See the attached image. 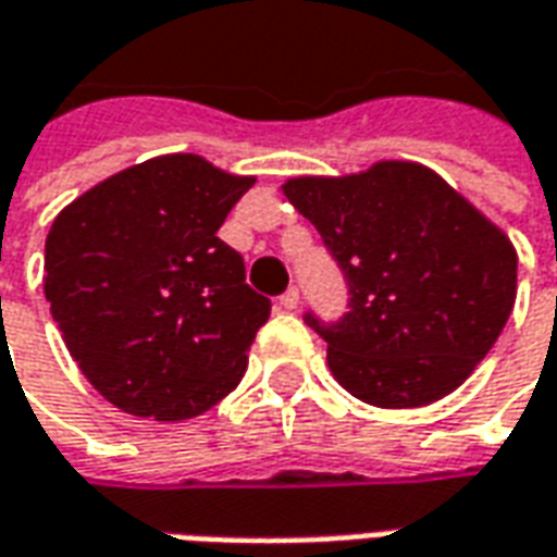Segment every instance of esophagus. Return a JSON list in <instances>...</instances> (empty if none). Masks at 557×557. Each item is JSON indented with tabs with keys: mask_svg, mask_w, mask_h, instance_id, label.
<instances>
[{
	"mask_svg": "<svg viewBox=\"0 0 557 557\" xmlns=\"http://www.w3.org/2000/svg\"><path fill=\"white\" fill-rule=\"evenodd\" d=\"M298 304H301V292L295 289V286L280 295V307L283 310H298Z\"/></svg>",
	"mask_w": 557,
	"mask_h": 557,
	"instance_id": "34e87169",
	"label": "esophagus"
}]
</instances>
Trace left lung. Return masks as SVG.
Wrapping results in <instances>:
<instances>
[{
  "instance_id": "1",
  "label": "left lung",
  "mask_w": 557,
  "mask_h": 557,
  "mask_svg": "<svg viewBox=\"0 0 557 557\" xmlns=\"http://www.w3.org/2000/svg\"><path fill=\"white\" fill-rule=\"evenodd\" d=\"M349 283V313L307 322L351 397L418 409L474 373L516 301V250L438 172L379 160L351 175L283 184Z\"/></svg>"
}]
</instances>
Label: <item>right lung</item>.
<instances>
[{"label":"right lung","mask_w":557,"mask_h":557,"mask_svg":"<svg viewBox=\"0 0 557 557\" xmlns=\"http://www.w3.org/2000/svg\"><path fill=\"white\" fill-rule=\"evenodd\" d=\"M199 154H160L77 196L50 226L44 295L71 358L115 409L163 423L238 387L271 301L218 230L253 187Z\"/></svg>","instance_id":"add662e5"}]
</instances>
